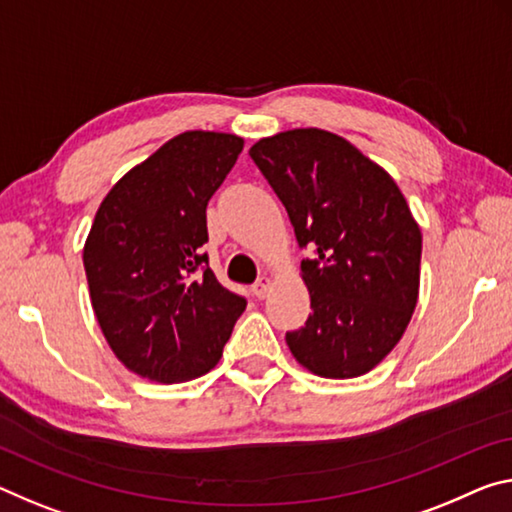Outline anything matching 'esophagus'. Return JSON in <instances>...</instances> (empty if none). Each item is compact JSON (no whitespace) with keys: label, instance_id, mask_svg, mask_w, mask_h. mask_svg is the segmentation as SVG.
I'll return each mask as SVG.
<instances>
[{"label":"esophagus","instance_id":"34e87169","mask_svg":"<svg viewBox=\"0 0 512 512\" xmlns=\"http://www.w3.org/2000/svg\"><path fill=\"white\" fill-rule=\"evenodd\" d=\"M269 291H271V278H259L255 285H253V294L257 296V298H266L269 296Z\"/></svg>","mask_w":512,"mask_h":512}]
</instances>
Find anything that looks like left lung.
<instances>
[{"instance_id": "1", "label": "left lung", "mask_w": 512, "mask_h": 512, "mask_svg": "<svg viewBox=\"0 0 512 512\" xmlns=\"http://www.w3.org/2000/svg\"><path fill=\"white\" fill-rule=\"evenodd\" d=\"M250 157L285 205L312 314L287 346L321 378H358L399 344L419 298L421 230L396 182L326 129L259 139Z\"/></svg>"}]
</instances>
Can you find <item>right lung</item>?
Here are the masks:
<instances>
[{
  "label": "right lung",
  "instance_id": "1",
  "mask_svg": "<svg viewBox=\"0 0 512 512\" xmlns=\"http://www.w3.org/2000/svg\"><path fill=\"white\" fill-rule=\"evenodd\" d=\"M243 139L184 132L113 184L84 246L91 303L116 358L157 383L214 369L246 298L209 269L207 202Z\"/></svg>",
  "mask_w": 512,
  "mask_h": 512
}]
</instances>
